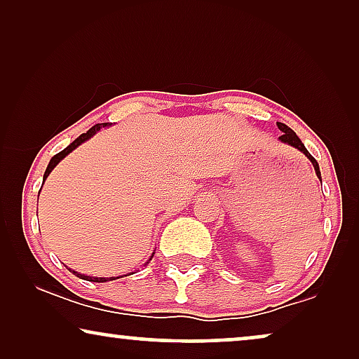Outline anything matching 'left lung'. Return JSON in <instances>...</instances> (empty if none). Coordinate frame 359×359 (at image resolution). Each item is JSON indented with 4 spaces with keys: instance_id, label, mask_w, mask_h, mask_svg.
Returning a JSON list of instances; mask_svg holds the SVG:
<instances>
[{
    "instance_id": "1",
    "label": "left lung",
    "mask_w": 359,
    "mask_h": 359,
    "mask_svg": "<svg viewBox=\"0 0 359 359\" xmlns=\"http://www.w3.org/2000/svg\"><path fill=\"white\" fill-rule=\"evenodd\" d=\"M278 127H279V130H283V135L279 137V140L284 142V144H287V145L294 147V149L301 150L302 154L306 155L307 158L312 161L313 168H316V175H317V178L320 180V170H318V163H317V160L313 158V156H312L311 154H309L307 149H306V147H304V144L301 142V139H299V137L296 135V132H294L292 129H289V127H287L286 124H283V122H278ZM320 183H322V180H320Z\"/></svg>"
}]
</instances>
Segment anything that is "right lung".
Masks as SVG:
<instances>
[{
    "label": "right lung",
    "instance_id": "obj_1",
    "mask_svg": "<svg viewBox=\"0 0 359 359\" xmlns=\"http://www.w3.org/2000/svg\"><path fill=\"white\" fill-rule=\"evenodd\" d=\"M107 124H109V122H104V124H96V126H93V127H91V129L86 132V134H81L80 137H78V139H76L75 142H72V144H70V145H68L65 150H62V151H60V154L53 155V156H52V160H50V163H48V166H47L46 173H43V181H46V178H47V176H48V173H50V171H52L53 168H55V166H57V163H58V161H60L62 158H65V156H67L68 154H70V151H72V150H75L78 145H80V144H83V142H85V140H88V139H90V137H91V135H95V134H96V132L101 129V127H106ZM70 271H72V269H70ZM72 273H75L78 278L88 279V281H93V283H104V281H106V278H91V276H85V274H80V273H76V271H72ZM107 279H109V281H112V279H117V278H107Z\"/></svg>",
    "mask_w": 359,
    "mask_h": 359
}]
</instances>
